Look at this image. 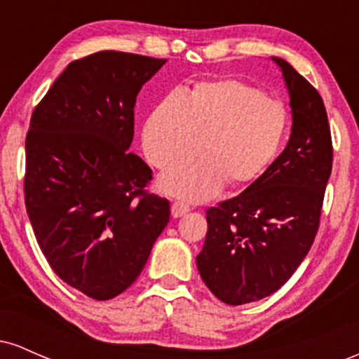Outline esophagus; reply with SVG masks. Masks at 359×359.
I'll list each match as a JSON object with an SVG mask.
<instances>
[{
  "label": "esophagus",
  "instance_id": "1",
  "mask_svg": "<svg viewBox=\"0 0 359 359\" xmlns=\"http://www.w3.org/2000/svg\"><path fill=\"white\" fill-rule=\"evenodd\" d=\"M189 211H191V208H189L187 204L179 203V201L172 204V216H174V217H182V216H185V214H187Z\"/></svg>",
  "mask_w": 359,
  "mask_h": 359
}]
</instances>
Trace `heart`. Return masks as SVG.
<instances>
[{
    "label": "heart",
    "mask_w": 359,
    "mask_h": 359,
    "mask_svg": "<svg viewBox=\"0 0 359 359\" xmlns=\"http://www.w3.org/2000/svg\"><path fill=\"white\" fill-rule=\"evenodd\" d=\"M285 106L236 79L199 82L191 93L174 90L160 101L143 128V150L162 170L203 160L162 175L160 189L201 203L228 184L248 187L269 170L285 142ZM203 148H200V143Z\"/></svg>",
    "instance_id": "b5f03b06"
}]
</instances>
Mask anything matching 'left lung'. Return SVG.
Instances as JSON below:
<instances>
[{
	"label": "left lung",
	"mask_w": 359,
	"mask_h": 359,
	"mask_svg": "<svg viewBox=\"0 0 359 359\" xmlns=\"http://www.w3.org/2000/svg\"><path fill=\"white\" fill-rule=\"evenodd\" d=\"M292 108V133L269 170L240 196L209 208L197 270L229 306L277 292L306 258L319 228L332 168V142L323 97L280 57Z\"/></svg>",
	"instance_id": "8db88e82"
}]
</instances>
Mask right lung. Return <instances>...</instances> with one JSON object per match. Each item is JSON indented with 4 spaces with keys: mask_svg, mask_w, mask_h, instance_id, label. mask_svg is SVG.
Segmentation results:
<instances>
[{
    "mask_svg": "<svg viewBox=\"0 0 359 359\" xmlns=\"http://www.w3.org/2000/svg\"><path fill=\"white\" fill-rule=\"evenodd\" d=\"M165 59L102 50L74 60L30 119L25 204L40 250L90 299L125 292L170 219L151 168L128 151L135 102Z\"/></svg>",
    "mask_w": 359,
    "mask_h": 359,
    "instance_id": "add662e5",
    "label": "right lung"
}]
</instances>
